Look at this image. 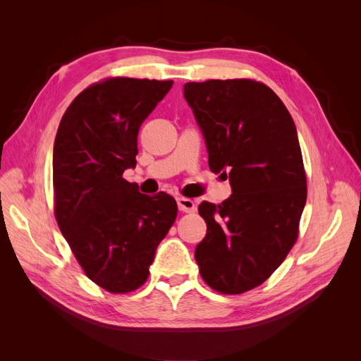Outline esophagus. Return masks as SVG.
<instances>
[{
	"instance_id": "1",
	"label": "esophagus",
	"mask_w": 361,
	"mask_h": 361,
	"mask_svg": "<svg viewBox=\"0 0 361 361\" xmlns=\"http://www.w3.org/2000/svg\"><path fill=\"white\" fill-rule=\"evenodd\" d=\"M178 207L182 212H194L195 203H194V200L187 199V197H178Z\"/></svg>"
}]
</instances>
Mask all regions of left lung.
I'll return each mask as SVG.
<instances>
[{
    "mask_svg": "<svg viewBox=\"0 0 361 361\" xmlns=\"http://www.w3.org/2000/svg\"><path fill=\"white\" fill-rule=\"evenodd\" d=\"M183 97L203 134L211 171L232 187L221 204H199L207 231L195 262L212 289L243 293L262 285L297 241L307 199L297 128L262 82H187Z\"/></svg>",
    "mask_w": 361,
    "mask_h": 361,
    "instance_id": "left-lung-1",
    "label": "left lung"
}]
</instances>
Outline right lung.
I'll list each match as a JSON object with an SVG mask.
<instances>
[{"instance_id": "right-lung-1", "label": "right lung", "mask_w": 361, "mask_h": 361, "mask_svg": "<svg viewBox=\"0 0 361 361\" xmlns=\"http://www.w3.org/2000/svg\"><path fill=\"white\" fill-rule=\"evenodd\" d=\"M173 81L111 78L75 97L52 152L56 218L96 285L126 293L147 280L159 243L178 215L171 195H146L122 178L137 166L141 123Z\"/></svg>"}]
</instances>
